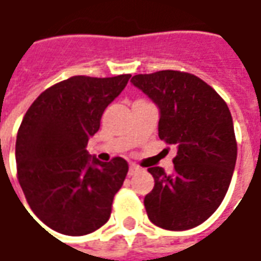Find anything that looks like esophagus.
Wrapping results in <instances>:
<instances>
[{
  "mask_svg": "<svg viewBox=\"0 0 261 261\" xmlns=\"http://www.w3.org/2000/svg\"><path fill=\"white\" fill-rule=\"evenodd\" d=\"M138 171H140V167H138V165H136V164H131L130 169H128V175L137 174Z\"/></svg>",
  "mask_w": 261,
  "mask_h": 261,
  "instance_id": "1",
  "label": "esophagus"
}]
</instances>
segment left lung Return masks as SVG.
Segmentation results:
<instances>
[{
    "instance_id": "8db88e82",
    "label": "left lung",
    "mask_w": 261,
    "mask_h": 261,
    "mask_svg": "<svg viewBox=\"0 0 261 261\" xmlns=\"http://www.w3.org/2000/svg\"><path fill=\"white\" fill-rule=\"evenodd\" d=\"M131 83L160 107L158 136L178 148L172 174L148 168L155 185L144 198L149 220L167 230L203 223L219 207L238 156L226 101L198 76L181 70L136 74Z\"/></svg>"
}]
</instances>
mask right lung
I'll return each mask as SVG.
<instances>
[{
    "label": "right lung",
    "instance_id": "1",
    "mask_svg": "<svg viewBox=\"0 0 261 261\" xmlns=\"http://www.w3.org/2000/svg\"><path fill=\"white\" fill-rule=\"evenodd\" d=\"M131 74L72 76L42 92L16 134V178L32 212L55 232L83 236L110 218L128 172L121 156L101 162L86 151L106 107Z\"/></svg>",
    "mask_w": 261,
    "mask_h": 261
}]
</instances>
